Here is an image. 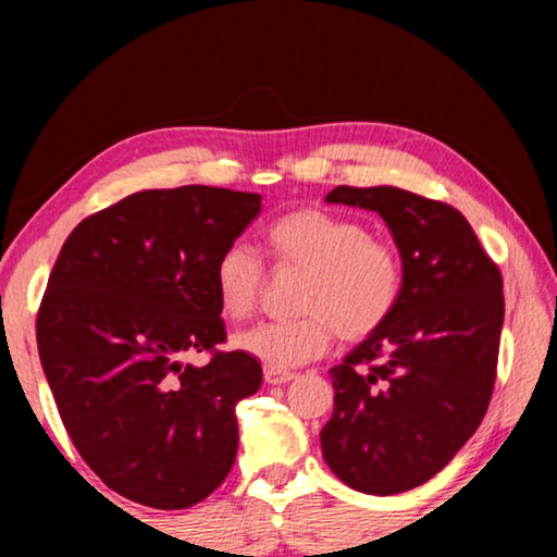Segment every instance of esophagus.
<instances>
[{"label": "esophagus", "instance_id": "1", "mask_svg": "<svg viewBox=\"0 0 557 557\" xmlns=\"http://www.w3.org/2000/svg\"><path fill=\"white\" fill-rule=\"evenodd\" d=\"M297 373L292 371H275V369H265V383L270 385H282V383H289L295 381Z\"/></svg>", "mask_w": 557, "mask_h": 557}]
</instances>
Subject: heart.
Instances as JSON below:
<instances>
[{"mask_svg": "<svg viewBox=\"0 0 557 557\" xmlns=\"http://www.w3.org/2000/svg\"><path fill=\"white\" fill-rule=\"evenodd\" d=\"M280 268L305 270L297 309L287 322H262L235 336L243 354L268 369L287 371L322 356L334 332L346 342L371 336L400 301L403 265L391 245L371 238L363 223L344 215L299 209L282 215L265 233ZM262 262L245 243H231L213 268L219 309L240 322L256 309Z\"/></svg>", "mask_w": 557, "mask_h": 557, "instance_id": "obj_1", "label": "heart"}]
</instances>
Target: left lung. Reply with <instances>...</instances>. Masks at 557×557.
I'll list each match as a JSON object with an SVG mask.
<instances>
[{"label": "left lung", "instance_id": "1", "mask_svg": "<svg viewBox=\"0 0 557 557\" xmlns=\"http://www.w3.org/2000/svg\"><path fill=\"white\" fill-rule=\"evenodd\" d=\"M326 201L381 213L400 250L403 292L388 322L329 371L324 459L356 492H410L449 465L486 414L502 272L449 203L395 186H336Z\"/></svg>", "mask_w": 557, "mask_h": 557}]
</instances>
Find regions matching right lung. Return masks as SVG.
<instances>
[{
  "mask_svg": "<svg viewBox=\"0 0 557 557\" xmlns=\"http://www.w3.org/2000/svg\"><path fill=\"white\" fill-rule=\"evenodd\" d=\"M258 213V194L149 188L63 243L36 317L41 366L75 449L129 502L176 511L228 476L235 405L258 393L262 369L215 348L213 268ZM203 350L206 367L183 363Z\"/></svg>",
  "mask_w": 557,
  "mask_h": 557,
  "instance_id": "1",
  "label": "right lung"
}]
</instances>
